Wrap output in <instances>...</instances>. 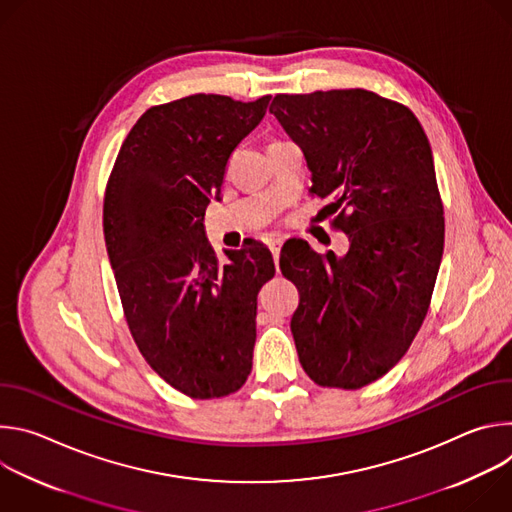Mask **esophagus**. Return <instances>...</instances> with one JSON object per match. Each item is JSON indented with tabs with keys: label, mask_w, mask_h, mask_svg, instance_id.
Returning a JSON list of instances; mask_svg holds the SVG:
<instances>
[{
	"label": "esophagus",
	"mask_w": 512,
	"mask_h": 512,
	"mask_svg": "<svg viewBox=\"0 0 512 512\" xmlns=\"http://www.w3.org/2000/svg\"><path fill=\"white\" fill-rule=\"evenodd\" d=\"M281 239H273V241H269V251H271V255H273V261H275V265L279 263V251H281Z\"/></svg>",
	"instance_id": "obj_1"
}]
</instances>
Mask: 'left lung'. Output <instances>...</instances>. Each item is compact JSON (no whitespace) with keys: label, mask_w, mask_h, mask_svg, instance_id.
Wrapping results in <instances>:
<instances>
[{"label":"left lung","mask_w":512,"mask_h":512,"mask_svg":"<svg viewBox=\"0 0 512 512\" xmlns=\"http://www.w3.org/2000/svg\"><path fill=\"white\" fill-rule=\"evenodd\" d=\"M269 111L350 243L344 257L306 241L281 249L300 291L298 356L320 387L360 389L403 358L429 310L446 235L431 145L409 107L364 89L275 95Z\"/></svg>","instance_id":"obj_1"}]
</instances>
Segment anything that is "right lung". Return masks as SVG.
I'll return each mask as SVG.
<instances>
[{
  "label": "right lung",
  "mask_w": 512,
  "mask_h": 512,
  "mask_svg": "<svg viewBox=\"0 0 512 512\" xmlns=\"http://www.w3.org/2000/svg\"><path fill=\"white\" fill-rule=\"evenodd\" d=\"M269 99L198 93L150 107L107 180L103 233L125 322L145 362L192 399L239 391L253 367L257 294L273 257L249 239L218 261L202 221Z\"/></svg>",
  "instance_id": "right-lung-1"
}]
</instances>
